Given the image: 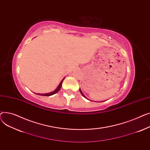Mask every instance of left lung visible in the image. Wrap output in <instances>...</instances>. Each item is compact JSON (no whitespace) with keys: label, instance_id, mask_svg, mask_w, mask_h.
<instances>
[{"label":"left lung","instance_id":"left-lung-1","mask_svg":"<svg viewBox=\"0 0 150 150\" xmlns=\"http://www.w3.org/2000/svg\"><path fill=\"white\" fill-rule=\"evenodd\" d=\"M79 90H80V92H81V94H82V96H83V97H84V98H86V97H85V95H84V94H83V93H82V91H81V88H80V89H79Z\"/></svg>","mask_w":150,"mask_h":150}]
</instances>
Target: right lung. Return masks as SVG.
Listing matches in <instances>:
<instances>
[{
  "instance_id": "add662e5",
  "label": "right lung",
  "mask_w": 150,
  "mask_h": 150,
  "mask_svg": "<svg viewBox=\"0 0 150 150\" xmlns=\"http://www.w3.org/2000/svg\"><path fill=\"white\" fill-rule=\"evenodd\" d=\"M64 79H65V77L62 79V81L60 82V83H59V85L57 87V88H56L54 91H52V92H51V93H46V94H39V93H38V94H38V95H40V96H52V95H53V94L57 93L60 90V89L61 88L62 84V82H63Z\"/></svg>"
}]
</instances>
